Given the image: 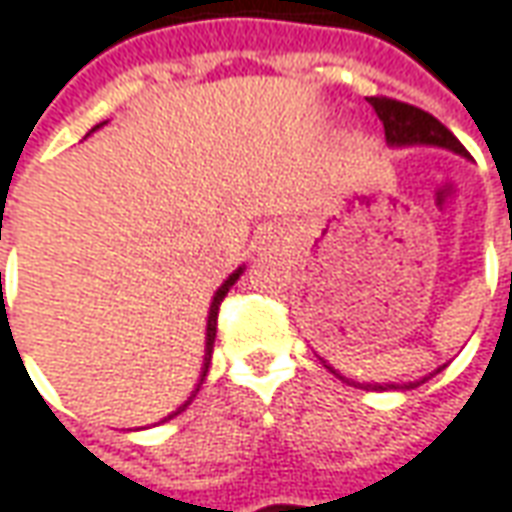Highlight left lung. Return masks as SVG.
Masks as SVG:
<instances>
[{
	"label": "left lung",
	"instance_id": "left-lung-1",
	"mask_svg": "<svg viewBox=\"0 0 512 512\" xmlns=\"http://www.w3.org/2000/svg\"><path fill=\"white\" fill-rule=\"evenodd\" d=\"M370 106L378 114V120L384 123V134H387L389 145H415V142H426V145H443V148H451L457 154H465L468 151L462 148V142L446 125L440 123L437 117H431L429 111L417 109V106H409V103H401L395 97H367ZM440 373V370H437ZM431 378V375H429ZM426 381V378H423ZM423 381H409V384H387V387H375V389H415L420 387Z\"/></svg>",
	"mask_w": 512,
	"mask_h": 512
}]
</instances>
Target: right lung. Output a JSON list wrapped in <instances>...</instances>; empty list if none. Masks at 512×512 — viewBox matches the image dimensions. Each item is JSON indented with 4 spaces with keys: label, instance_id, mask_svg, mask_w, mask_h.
<instances>
[{
    "label": "right lung",
    "instance_id": "1",
    "mask_svg": "<svg viewBox=\"0 0 512 512\" xmlns=\"http://www.w3.org/2000/svg\"><path fill=\"white\" fill-rule=\"evenodd\" d=\"M238 277H241V269L235 271V274H229L227 283L221 285V288L215 291V297H212L210 319H207V358H204V370H201V384H204V375H207V367H210L212 344H215V325H218V311H221V302H224V297H227V291H229V288H232V285H235V280H238ZM201 384H198V387H201ZM198 387H196V392H198ZM193 398H196V395H193ZM193 398H190V401H193ZM190 401H184L182 406H179V409H176L173 415L165 417V420H170V417H176V415H179V412H184V409L190 406Z\"/></svg>",
    "mask_w": 512,
    "mask_h": 512
}]
</instances>
